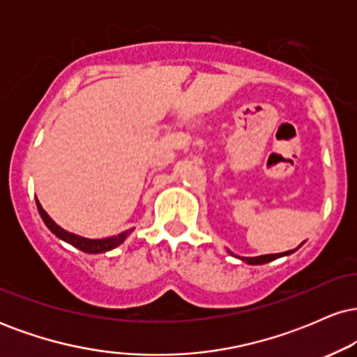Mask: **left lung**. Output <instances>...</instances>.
Listing matches in <instances>:
<instances>
[{"mask_svg":"<svg viewBox=\"0 0 357 357\" xmlns=\"http://www.w3.org/2000/svg\"><path fill=\"white\" fill-rule=\"evenodd\" d=\"M296 250H290V252H284V253H272V255H261V257H243L241 260L247 261L250 265H264L267 264V261H272L275 260V258H280V257H285V255H290V253H294Z\"/></svg>","mask_w":357,"mask_h":357,"instance_id":"obj_1","label":"left lung"}]
</instances>
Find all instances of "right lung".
<instances>
[{"instance_id":"right-lung-1","label":"right lung","mask_w":357,"mask_h":357,"mask_svg":"<svg viewBox=\"0 0 357 357\" xmlns=\"http://www.w3.org/2000/svg\"><path fill=\"white\" fill-rule=\"evenodd\" d=\"M36 206H38V211H40V216H42V220L45 221V225L48 227V230H50L53 235L59 236L60 240L67 241V243H70L72 247L82 250V252L85 253H104V252H109V250L119 247V245L124 241L127 236L130 235V233L134 231V228H130V230H126L122 233H119L116 236H109V238H102V240H90V238H84V236L80 235H73V233L63 230V228L59 227V225L53 221L50 216L47 215V211L43 210L42 204H40L38 199H36Z\"/></svg>"}]
</instances>
